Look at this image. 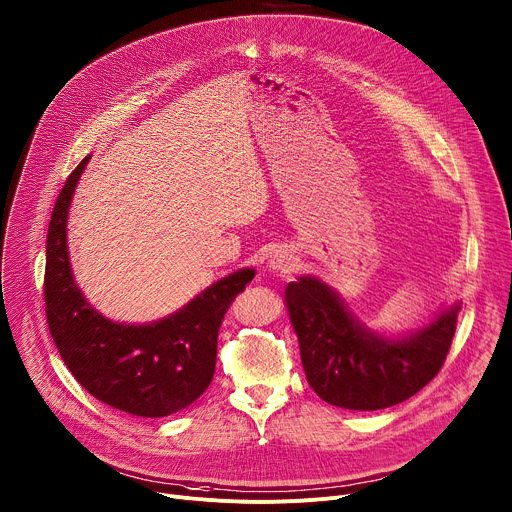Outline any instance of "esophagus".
<instances>
[{
	"label": "esophagus",
	"instance_id": "34e87169",
	"mask_svg": "<svg viewBox=\"0 0 512 512\" xmlns=\"http://www.w3.org/2000/svg\"><path fill=\"white\" fill-rule=\"evenodd\" d=\"M269 267L271 269H276V271H284V274H286V271H292L294 269V259L292 257H288V255H274V257H271L269 259Z\"/></svg>",
	"mask_w": 512,
	"mask_h": 512
}]
</instances>
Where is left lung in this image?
I'll use <instances>...</instances> for the list:
<instances>
[{"mask_svg": "<svg viewBox=\"0 0 512 512\" xmlns=\"http://www.w3.org/2000/svg\"><path fill=\"white\" fill-rule=\"evenodd\" d=\"M306 381L337 407L385 410L424 389L447 360L461 302L432 323L399 339L366 329L342 298L317 278L302 276L286 288Z\"/></svg>", "mask_w": 512, "mask_h": 512, "instance_id": "obj_1", "label": "left lung"}]
</instances>
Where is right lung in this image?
Returning <instances> with one entry per match:
<instances>
[{"label": "right lung", "instance_id": "obj_1", "mask_svg": "<svg viewBox=\"0 0 512 512\" xmlns=\"http://www.w3.org/2000/svg\"><path fill=\"white\" fill-rule=\"evenodd\" d=\"M88 160L90 154L67 177L49 222V331L65 366L98 401L140 418L170 416L210 387L218 329L232 300L255 278V269L234 271L162 321L125 325L102 317L76 286L67 257V212Z\"/></svg>", "mask_w": 512, "mask_h": 512}]
</instances>
